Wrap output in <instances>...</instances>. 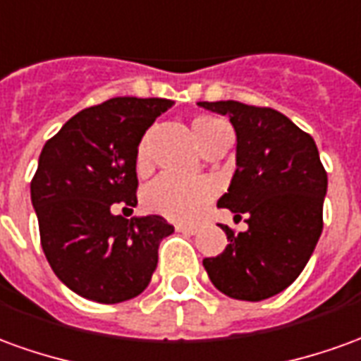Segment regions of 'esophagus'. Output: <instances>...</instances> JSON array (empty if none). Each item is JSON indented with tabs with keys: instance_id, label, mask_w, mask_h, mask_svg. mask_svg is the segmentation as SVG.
<instances>
[{
	"instance_id": "1",
	"label": "esophagus",
	"mask_w": 361,
	"mask_h": 361,
	"mask_svg": "<svg viewBox=\"0 0 361 361\" xmlns=\"http://www.w3.org/2000/svg\"><path fill=\"white\" fill-rule=\"evenodd\" d=\"M176 231L178 233H185V234H195L199 231L195 224H176Z\"/></svg>"
}]
</instances>
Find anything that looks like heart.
Wrapping results in <instances>:
<instances>
[{
  "instance_id": "b5f03b06",
  "label": "heart",
  "mask_w": 361,
  "mask_h": 361,
  "mask_svg": "<svg viewBox=\"0 0 361 361\" xmlns=\"http://www.w3.org/2000/svg\"><path fill=\"white\" fill-rule=\"evenodd\" d=\"M223 128H228L226 123L216 117H197L191 125L199 148H203ZM146 156H148V137L142 138L138 145V164H145ZM213 195H215V185L209 180H183L164 173L146 188L145 207L150 213L162 215L170 221L191 223L201 215V211L213 199Z\"/></svg>"
}]
</instances>
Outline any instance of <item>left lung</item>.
Wrapping results in <instances>:
<instances>
[{
    "label": "left lung",
    "mask_w": 361,
    "mask_h": 361,
    "mask_svg": "<svg viewBox=\"0 0 361 361\" xmlns=\"http://www.w3.org/2000/svg\"><path fill=\"white\" fill-rule=\"evenodd\" d=\"M226 115L236 133V170L216 201L248 231L228 238L223 254L205 258L209 279L221 293L264 301L281 293L307 266L322 233L326 172L311 135L279 111L240 102H199Z\"/></svg>",
    "instance_id": "left-lung-1"
}]
</instances>
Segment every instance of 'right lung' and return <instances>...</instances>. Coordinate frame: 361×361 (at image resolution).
Instances as JSON below:
<instances>
[{"instance_id": "add662e5", "label": "right lung", "mask_w": 361, "mask_h": 361, "mask_svg": "<svg viewBox=\"0 0 361 361\" xmlns=\"http://www.w3.org/2000/svg\"><path fill=\"white\" fill-rule=\"evenodd\" d=\"M172 105L113 97L74 115L40 152L31 181L40 244L58 279L90 301L123 303L142 293L160 242L173 233L160 215L125 219L113 207L137 205L138 145Z\"/></svg>"}]
</instances>
